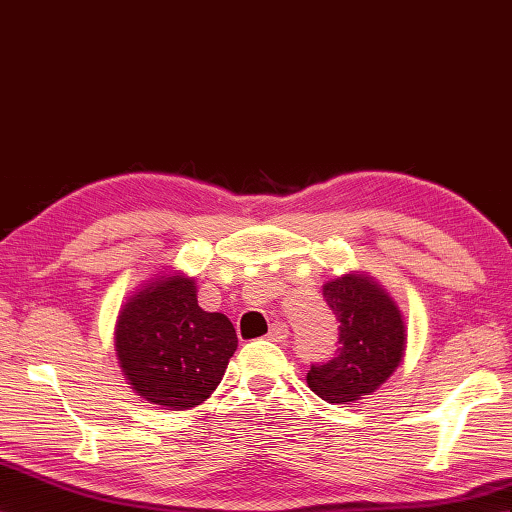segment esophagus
I'll list each match as a JSON object with an SVG mask.
<instances>
[{"label": "esophagus", "instance_id": "obj_1", "mask_svg": "<svg viewBox=\"0 0 512 512\" xmlns=\"http://www.w3.org/2000/svg\"><path fill=\"white\" fill-rule=\"evenodd\" d=\"M267 338L271 340V342H284L286 338H288V327L284 325V323H273L271 325V329H269V334H267Z\"/></svg>", "mask_w": 512, "mask_h": 512}]
</instances>
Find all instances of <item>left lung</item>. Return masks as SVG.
I'll return each instance as SVG.
<instances>
[{"mask_svg": "<svg viewBox=\"0 0 512 512\" xmlns=\"http://www.w3.org/2000/svg\"><path fill=\"white\" fill-rule=\"evenodd\" d=\"M323 299L340 323L338 349L310 366L308 385L327 403H351L375 392L400 364L405 321L385 290L359 273L327 282Z\"/></svg>", "mask_w": 512, "mask_h": 512, "instance_id": "left-lung-1", "label": "left lung"}]
</instances>
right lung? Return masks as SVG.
I'll return each instance as SVG.
<instances>
[{"mask_svg": "<svg viewBox=\"0 0 512 512\" xmlns=\"http://www.w3.org/2000/svg\"><path fill=\"white\" fill-rule=\"evenodd\" d=\"M237 331L219 312L198 306L196 284L159 278L120 310L116 351L133 390L172 411L204 403L222 381Z\"/></svg>", "mask_w": 512, "mask_h": 512, "instance_id": "obj_1", "label": "right lung"}]
</instances>
